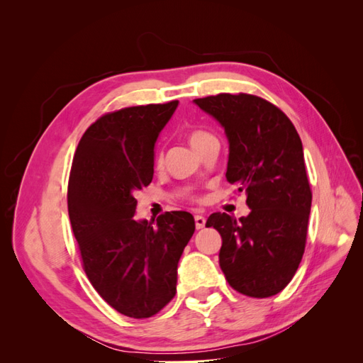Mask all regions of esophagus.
I'll use <instances>...</instances> for the list:
<instances>
[{
    "mask_svg": "<svg viewBox=\"0 0 363 363\" xmlns=\"http://www.w3.org/2000/svg\"><path fill=\"white\" fill-rule=\"evenodd\" d=\"M204 225H206V218L203 215H195V227L200 230Z\"/></svg>",
    "mask_w": 363,
    "mask_h": 363,
    "instance_id": "34e87169",
    "label": "esophagus"
}]
</instances>
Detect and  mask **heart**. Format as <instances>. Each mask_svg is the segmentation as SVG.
Segmentation results:
<instances>
[{"instance_id":"heart-1","label":"heart","mask_w":363,"mask_h":363,"mask_svg":"<svg viewBox=\"0 0 363 363\" xmlns=\"http://www.w3.org/2000/svg\"><path fill=\"white\" fill-rule=\"evenodd\" d=\"M213 139H215V136H212L211 133H207V131L196 130L189 136V144L194 150H196V148H200L203 144H206V142L213 140ZM157 163H160V159L157 160Z\"/></svg>"}]
</instances>
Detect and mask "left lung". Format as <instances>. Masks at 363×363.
<instances>
[{
	"mask_svg": "<svg viewBox=\"0 0 363 363\" xmlns=\"http://www.w3.org/2000/svg\"><path fill=\"white\" fill-rule=\"evenodd\" d=\"M194 103L228 140L225 177L247 195L239 219L215 212L206 227L223 239L219 267L235 291L267 298L286 288L304 252L312 192L301 139L280 108L255 95L219 94Z\"/></svg>",
	"mask_w": 363,
	"mask_h": 363,
	"instance_id": "8db88e82",
	"label": "left lung"
}]
</instances>
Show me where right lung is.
<instances>
[{
	"instance_id": "obj_1",
	"label": "right lung",
	"mask_w": 363,
	"mask_h": 363,
	"mask_svg": "<svg viewBox=\"0 0 363 363\" xmlns=\"http://www.w3.org/2000/svg\"><path fill=\"white\" fill-rule=\"evenodd\" d=\"M179 101L121 108L86 130L68 184V212L83 268L115 311L150 318L177 289V267L195 232L189 212L136 219V192L155 174V147Z\"/></svg>"
}]
</instances>
